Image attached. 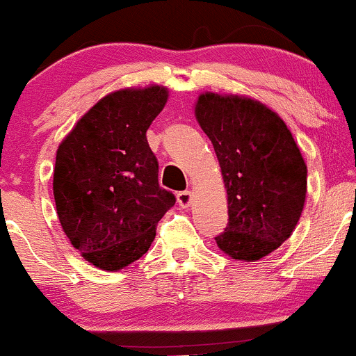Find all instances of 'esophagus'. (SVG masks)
<instances>
[{"mask_svg": "<svg viewBox=\"0 0 356 356\" xmlns=\"http://www.w3.org/2000/svg\"><path fill=\"white\" fill-rule=\"evenodd\" d=\"M177 202H179V205H181L182 209L191 207V204H192V192L191 191L179 192V194H177Z\"/></svg>", "mask_w": 356, "mask_h": 356, "instance_id": "obj_1", "label": "esophagus"}]
</instances>
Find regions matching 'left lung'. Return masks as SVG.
<instances>
[{
    "label": "left lung",
    "instance_id": "left-lung-1",
    "mask_svg": "<svg viewBox=\"0 0 356 356\" xmlns=\"http://www.w3.org/2000/svg\"><path fill=\"white\" fill-rule=\"evenodd\" d=\"M199 126L219 159L229 227L216 237L225 255L257 262L284 243L307 199V164L284 119L241 94L202 92L194 104Z\"/></svg>",
    "mask_w": 356,
    "mask_h": 356
}]
</instances>
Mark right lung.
Masks as SVG:
<instances>
[{"label":"right lung","mask_w":356,"mask_h":356,"mask_svg":"<svg viewBox=\"0 0 356 356\" xmlns=\"http://www.w3.org/2000/svg\"><path fill=\"white\" fill-rule=\"evenodd\" d=\"M167 99L169 89L159 84L106 94L56 151L59 222L71 245L101 270L119 272L139 260L175 204L172 192L159 187L145 137Z\"/></svg>","instance_id":"1"}]
</instances>
